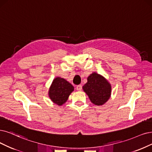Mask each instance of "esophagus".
<instances>
[{
	"mask_svg": "<svg viewBox=\"0 0 152 152\" xmlns=\"http://www.w3.org/2000/svg\"><path fill=\"white\" fill-rule=\"evenodd\" d=\"M76 89L77 91H81L82 89V86L81 85H77L76 86Z\"/></svg>",
	"mask_w": 152,
	"mask_h": 152,
	"instance_id": "1",
	"label": "esophagus"
}]
</instances>
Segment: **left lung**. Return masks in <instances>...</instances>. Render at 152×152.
I'll list each match as a JSON object with an SVG mask.
<instances>
[{"label": "left lung", "mask_w": 152, "mask_h": 152, "mask_svg": "<svg viewBox=\"0 0 152 152\" xmlns=\"http://www.w3.org/2000/svg\"><path fill=\"white\" fill-rule=\"evenodd\" d=\"M88 81L83 89L95 105L104 104L111 96V86L102 75L93 72L88 77Z\"/></svg>", "instance_id": "1"}]
</instances>
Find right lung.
<instances>
[{
	"label": "right lung",
	"mask_w": 152,
	"mask_h": 152,
	"mask_svg": "<svg viewBox=\"0 0 152 152\" xmlns=\"http://www.w3.org/2000/svg\"><path fill=\"white\" fill-rule=\"evenodd\" d=\"M74 91V87L64 78H54L49 90V96L52 102L59 106L64 104L70 94Z\"/></svg>",
	"instance_id": "right-lung-1"
}]
</instances>
